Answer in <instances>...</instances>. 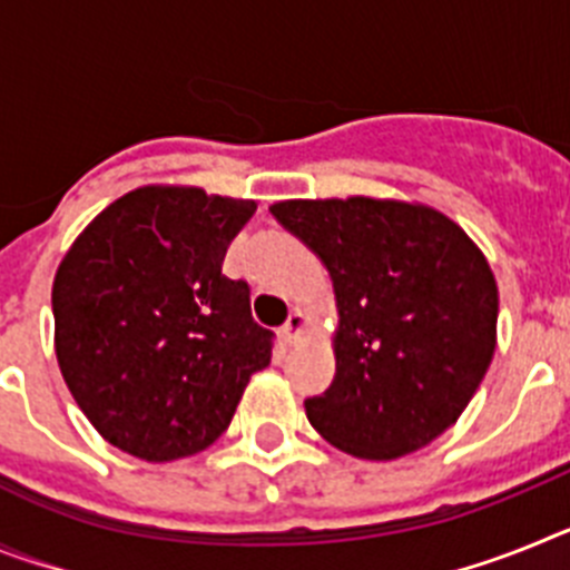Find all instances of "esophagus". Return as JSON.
Segmentation results:
<instances>
[{
	"instance_id": "34e87169",
	"label": "esophagus",
	"mask_w": 570,
	"mask_h": 570,
	"mask_svg": "<svg viewBox=\"0 0 570 570\" xmlns=\"http://www.w3.org/2000/svg\"><path fill=\"white\" fill-rule=\"evenodd\" d=\"M305 328H308V316L302 314V311H291L288 322L282 325V336H285V342H296V336Z\"/></svg>"
}]
</instances>
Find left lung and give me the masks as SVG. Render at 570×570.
Returning <instances> with one entry per match:
<instances>
[{
	"label": "left lung",
	"mask_w": 570,
	"mask_h": 570,
	"mask_svg": "<svg viewBox=\"0 0 570 570\" xmlns=\"http://www.w3.org/2000/svg\"><path fill=\"white\" fill-rule=\"evenodd\" d=\"M271 214L334 282L336 376L311 425L360 460H396L445 434L497 347L500 291L485 254L442 210L402 199H285Z\"/></svg>",
	"instance_id": "1"
}]
</instances>
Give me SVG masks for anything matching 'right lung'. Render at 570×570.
<instances>
[{
  "instance_id": "right-lung-1",
  "label": "right lung",
  "mask_w": 570,
  "mask_h": 570,
  "mask_svg": "<svg viewBox=\"0 0 570 570\" xmlns=\"http://www.w3.org/2000/svg\"><path fill=\"white\" fill-rule=\"evenodd\" d=\"M254 199L194 185L119 196L53 276L59 371L102 440L145 462L194 456L223 436L274 334L228 279L230 239Z\"/></svg>"
}]
</instances>
